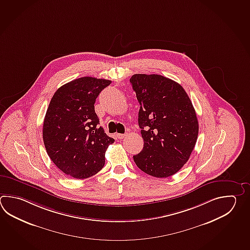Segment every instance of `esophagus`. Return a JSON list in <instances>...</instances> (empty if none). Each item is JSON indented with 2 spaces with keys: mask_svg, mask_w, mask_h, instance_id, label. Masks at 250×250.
<instances>
[{
  "mask_svg": "<svg viewBox=\"0 0 250 250\" xmlns=\"http://www.w3.org/2000/svg\"><path fill=\"white\" fill-rule=\"evenodd\" d=\"M117 136L118 139L122 140V139H124V138L126 136V133H117Z\"/></svg>",
  "mask_w": 250,
  "mask_h": 250,
  "instance_id": "1",
  "label": "esophagus"
}]
</instances>
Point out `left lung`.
Masks as SVG:
<instances>
[{
    "label": "left lung",
    "mask_w": 250,
    "mask_h": 250,
    "mask_svg": "<svg viewBox=\"0 0 250 250\" xmlns=\"http://www.w3.org/2000/svg\"><path fill=\"white\" fill-rule=\"evenodd\" d=\"M130 82L141 105L144 142L133 160L144 173L167 178L184 167L195 147L199 122L193 105L183 86L167 77L135 74Z\"/></svg>",
    "instance_id": "left-lung-1"
}]
</instances>
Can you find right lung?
I'll list each match as a JSON object with an SVG mask.
<instances>
[{
  "mask_svg": "<svg viewBox=\"0 0 250 250\" xmlns=\"http://www.w3.org/2000/svg\"><path fill=\"white\" fill-rule=\"evenodd\" d=\"M110 83L81 77L60 87L51 98L43 121V143L52 162L70 177L89 178L105 165L106 149L115 140L99 127L94 103Z\"/></svg>",
  "mask_w": 250,
  "mask_h": 250,
  "instance_id": "add662e5",
  "label": "right lung"
}]
</instances>
